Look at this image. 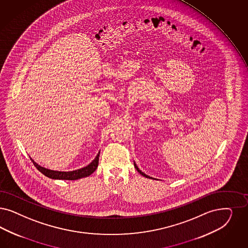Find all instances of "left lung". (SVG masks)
I'll use <instances>...</instances> for the list:
<instances>
[{
    "instance_id": "obj_1",
    "label": "left lung",
    "mask_w": 248,
    "mask_h": 248,
    "mask_svg": "<svg viewBox=\"0 0 248 248\" xmlns=\"http://www.w3.org/2000/svg\"><path fill=\"white\" fill-rule=\"evenodd\" d=\"M134 165H135V168L137 169V170L142 175V176H144V177H145V178H147V179H153L152 177H149V176H147V175H145V173L144 172H142V171L140 170L139 169H138V167L137 166V164H136V162H134Z\"/></svg>"
}]
</instances>
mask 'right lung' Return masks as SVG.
I'll list each match as a JSON object with an SVG mask.
<instances>
[{"label":"right lung","instance_id":"obj_1","mask_svg":"<svg viewBox=\"0 0 248 248\" xmlns=\"http://www.w3.org/2000/svg\"><path fill=\"white\" fill-rule=\"evenodd\" d=\"M99 156H100V151L96 155V157L88 166H86L84 168H81L79 170L72 171L52 170H48V169L41 167L37 163L34 162V160H33L32 158H30V159L34 163V167L41 173H43L44 175L46 176L47 178H50L52 180H76L88 177L96 170L98 164H99Z\"/></svg>","mask_w":248,"mask_h":248}]
</instances>
